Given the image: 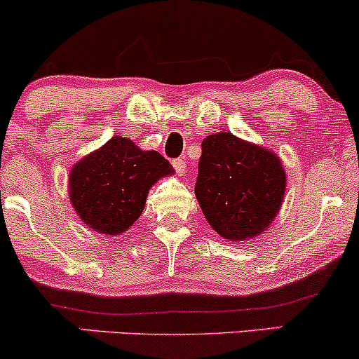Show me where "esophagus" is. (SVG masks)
Listing matches in <instances>:
<instances>
[{
    "mask_svg": "<svg viewBox=\"0 0 359 359\" xmlns=\"http://www.w3.org/2000/svg\"><path fill=\"white\" fill-rule=\"evenodd\" d=\"M172 167L175 168V172L179 175H184L185 168H187V165H185V162L182 161V158H174V161H172Z\"/></svg>",
    "mask_w": 359,
    "mask_h": 359,
    "instance_id": "34e87169",
    "label": "esophagus"
}]
</instances>
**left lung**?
Returning a JSON list of instances; mask_svg holds the SVG:
<instances>
[{
	"mask_svg": "<svg viewBox=\"0 0 359 359\" xmlns=\"http://www.w3.org/2000/svg\"><path fill=\"white\" fill-rule=\"evenodd\" d=\"M286 174L273 152L232 133L202 140L196 196L207 222L229 241L259 236L278 215Z\"/></svg>",
	"mask_w": 359,
	"mask_h": 359,
	"instance_id": "8db88e82",
	"label": "left lung"
}]
</instances>
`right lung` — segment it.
Returning <instances> with one entry per match:
<instances>
[{
    "mask_svg": "<svg viewBox=\"0 0 359 359\" xmlns=\"http://www.w3.org/2000/svg\"><path fill=\"white\" fill-rule=\"evenodd\" d=\"M170 174V162L158 152L114 137L72 168V205L86 226L116 236L140 217L149 189Z\"/></svg>",
    "mask_w": 359,
    "mask_h": 359,
    "instance_id": "1",
    "label": "right lung"
}]
</instances>
